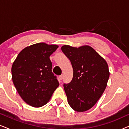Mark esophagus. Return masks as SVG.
Masks as SVG:
<instances>
[{"mask_svg": "<svg viewBox=\"0 0 129 129\" xmlns=\"http://www.w3.org/2000/svg\"><path fill=\"white\" fill-rule=\"evenodd\" d=\"M59 78H60V80H62V79H63V75H60L59 76Z\"/></svg>", "mask_w": 129, "mask_h": 129, "instance_id": "34e87169", "label": "esophagus"}]
</instances>
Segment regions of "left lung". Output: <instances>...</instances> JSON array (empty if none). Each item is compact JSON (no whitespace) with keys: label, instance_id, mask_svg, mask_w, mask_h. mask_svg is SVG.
<instances>
[{"label":"left lung","instance_id":"left-lung-1","mask_svg":"<svg viewBox=\"0 0 129 129\" xmlns=\"http://www.w3.org/2000/svg\"><path fill=\"white\" fill-rule=\"evenodd\" d=\"M61 49L73 69L72 81L63 84L68 103L76 112H85L97 103L106 87L110 75L108 65L89 46L77 48L64 45Z\"/></svg>","mask_w":129,"mask_h":129}]
</instances>
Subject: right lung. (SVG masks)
<instances>
[{
  "mask_svg": "<svg viewBox=\"0 0 129 129\" xmlns=\"http://www.w3.org/2000/svg\"><path fill=\"white\" fill-rule=\"evenodd\" d=\"M57 48L55 45L34 44L23 49L13 63L14 85L22 99L31 106L46 105L59 85L49 58Z\"/></svg>",
  "mask_w": 129,
  "mask_h": 129,
  "instance_id": "1",
  "label": "right lung"
}]
</instances>
